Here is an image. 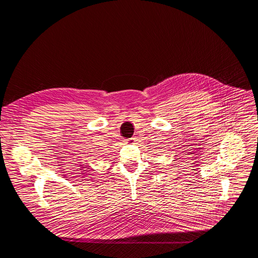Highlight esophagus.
Instances as JSON below:
<instances>
[{
    "label": "esophagus",
    "instance_id": "obj_1",
    "mask_svg": "<svg viewBox=\"0 0 258 258\" xmlns=\"http://www.w3.org/2000/svg\"><path fill=\"white\" fill-rule=\"evenodd\" d=\"M128 142H131V143H134V142H136V138H133V139H130V140H128Z\"/></svg>",
    "mask_w": 258,
    "mask_h": 258
}]
</instances>
